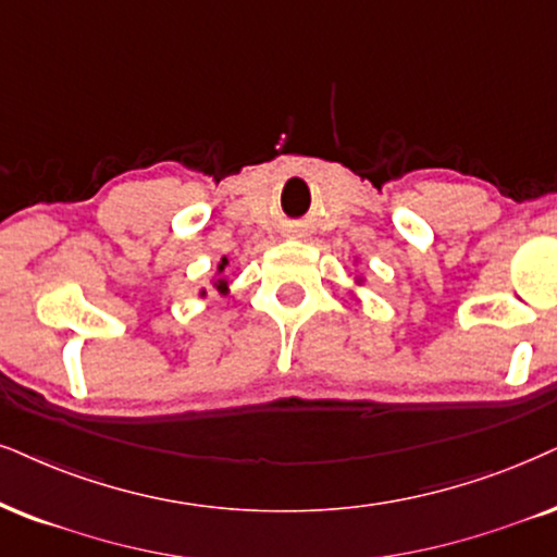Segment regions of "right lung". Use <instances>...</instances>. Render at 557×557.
<instances>
[{"mask_svg":"<svg viewBox=\"0 0 557 557\" xmlns=\"http://www.w3.org/2000/svg\"><path fill=\"white\" fill-rule=\"evenodd\" d=\"M226 267H228V259L223 257L221 262H218V274H223V270H226ZM213 285H215V290L221 293V295H226V293H228V280H226V277H218ZM200 295H206V290H202Z\"/></svg>","mask_w":557,"mask_h":557,"instance_id":"add662e5","label":"right lung"}]
</instances>
